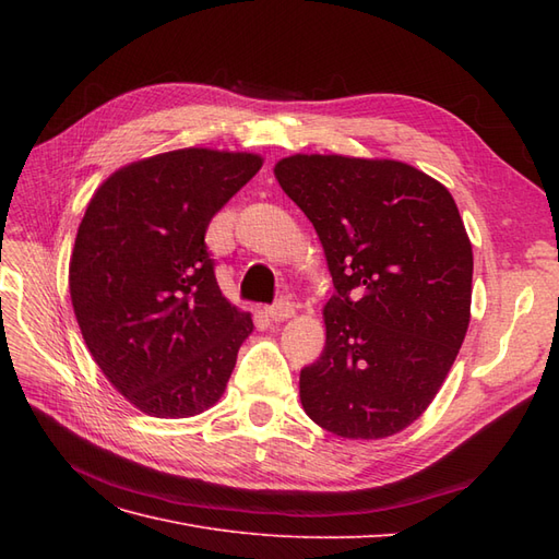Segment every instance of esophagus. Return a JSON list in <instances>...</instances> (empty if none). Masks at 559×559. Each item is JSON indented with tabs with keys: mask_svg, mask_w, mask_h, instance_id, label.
Returning a JSON list of instances; mask_svg holds the SVG:
<instances>
[{
	"mask_svg": "<svg viewBox=\"0 0 559 559\" xmlns=\"http://www.w3.org/2000/svg\"><path fill=\"white\" fill-rule=\"evenodd\" d=\"M294 302L286 300V298H280L275 306L267 308V317L273 321H284V319H292L294 317Z\"/></svg>",
	"mask_w": 559,
	"mask_h": 559,
	"instance_id": "34e87169",
	"label": "esophagus"
}]
</instances>
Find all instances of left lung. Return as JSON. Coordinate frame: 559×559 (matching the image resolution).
I'll use <instances>...</instances> for the list:
<instances>
[{
    "label": "left lung",
    "mask_w": 559,
    "mask_h": 559,
    "mask_svg": "<svg viewBox=\"0 0 559 559\" xmlns=\"http://www.w3.org/2000/svg\"><path fill=\"white\" fill-rule=\"evenodd\" d=\"M275 177L312 222L335 286L324 352L300 370L302 408L335 436H394L429 408L468 329L460 210L401 160L296 154Z\"/></svg>",
    "instance_id": "left-lung-1"
}]
</instances>
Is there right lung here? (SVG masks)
Segmentation results:
<instances>
[{"label": "right lung", "mask_w": 559, "mask_h": 559, "mask_svg": "<svg viewBox=\"0 0 559 559\" xmlns=\"http://www.w3.org/2000/svg\"><path fill=\"white\" fill-rule=\"evenodd\" d=\"M257 154L177 148L116 170L88 202L70 261L83 341L151 417H193L226 392L249 312L216 284L212 216L261 170Z\"/></svg>", "instance_id": "right-lung-1"}]
</instances>
